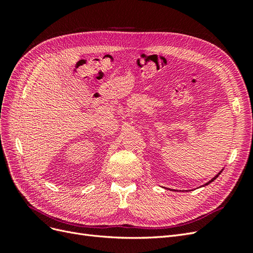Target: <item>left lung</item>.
Here are the masks:
<instances>
[{"label":"left lung","mask_w":253,"mask_h":253,"mask_svg":"<svg viewBox=\"0 0 253 253\" xmlns=\"http://www.w3.org/2000/svg\"><path fill=\"white\" fill-rule=\"evenodd\" d=\"M223 170H224V169H221V170H220V171H219V172H218V173H217V174H216L215 176H214V177H213V178H212L211 180H209L208 182H206V183H205V185H203V186H201V187H205V186H208V185H209V183H211V182H212L213 180H215V179H216V178L218 177V175H219V174H220L221 172H223ZM172 191H176V190H172Z\"/></svg>","instance_id":"8db88e82"}]
</instances>
